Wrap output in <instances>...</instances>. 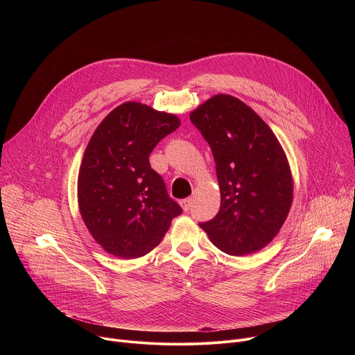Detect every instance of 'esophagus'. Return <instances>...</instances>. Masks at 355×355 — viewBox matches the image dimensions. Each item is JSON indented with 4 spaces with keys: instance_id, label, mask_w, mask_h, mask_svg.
I'll list each match as a JSON object with an SVG mask.
<instances>
[{
    "instance_id": "34e87169",
    "label": "esophagus",
    "mask_w": 355,
    "mask_h": 355,
    "mask_svg": "<svg viewBox=\"0 0 355 355\" xmlns=\"http://www.w3.org/2000/svg\"><path fill=\"white\" fill-rule=\"evenodd\" d=\"M191 204H192V199H191V198H185V199H181V200H180V205H181V208H182L185 212L189 211Z\"/></svg>"
}]
</instances>
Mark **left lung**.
I'll return each instance as SVG.
<instances>
[{
  "mask_svg": "<svg viewBox=\"0 0 355 355\" xmlns=\"http://www.w3.org/2000/svg\"><path fill=\"white\" fill-rule=\"evenodd\" d=\"M209 143L220 209L199 223L226 254L247 256L272 241L289 214L293 180L271 128L243 101L218 94L189 114Z\"/></svg>",
  "mask_w": 355,
  "mask_h": 355,
  "instance_id": "obj_1",
  "label": "left lung"
}]
</instances>
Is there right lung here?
Listing matches in <instances>:
<instances>
[{"label":"right lung","mask_w":355,"mask_h":355,"mask_svg":"<svg viewBox=\"0 0 355 355\" xmlns=\"http://www.w3.org/2000/svg\"><path fill=\"white\" fill-rule=\"evenodd\" d=\"M180 118L135 103L121 104L98 125L80 166L77 198L94 240L119 259L146 256L182 209L151 168L156 144Z\"/></svg>","instance_id":"add662e5"}]
</instances>
